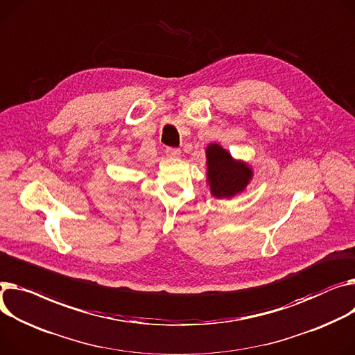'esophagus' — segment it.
Segmentation results:
<instances>
[{
	"label": "esophagus",
	"mask_w": 355,
	"mask_h": 355,
	"mask_svg": "<svg viewBox=\"0 0 355 355\" xmlns=\"http://www.w3.org/2000/svg\"><path fill=\"white\" fill-rule=\"evenodd\" d=\"M165 154H167V157H170V158H178L181 155V150L168 147L167 150H165Z\"/></svg>",
	"instance_id": "1"
}]
</instances>
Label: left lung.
I'll return each mask as SVG.
<instances>
[{
    "label": "left lung",
    "instance_id": "1",
    "mask_svg": "<svg viewBox=\"0 0 355 355\" xmlns=\"http://www.w3.org/2000/svg\"><path fill=\"white\" fill-rule=\"evenodd\" d=\"M207 154V180L211 194L217 198H231L244 191L252 171L243 161H235L218 144H209Z\"/></svg>",
    "mask_w": 355,
    "mask_h": 355
}]
</instances>
